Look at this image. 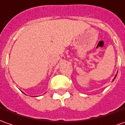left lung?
Returning <instances> with one entry per match:
<instances>
[{"label":"left lung","mask_w":125,"mask_h":125,"mask_svg":"<svg viewBox=\"0 0 125 125\" xmlns=\"http://www.w3.org/2000/svg\"><path fill=\"white\" fill-rule=\"evenodd\" d=\"M116 75H117V74H116V75H115V77H114V79H113V80H112V81H114V80H115V78H116Z\"/></svg>","instance_id":"8db88e82"}]
</instances>
